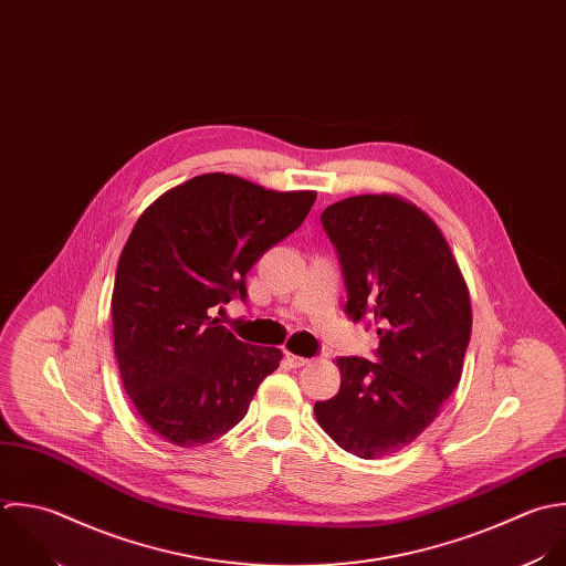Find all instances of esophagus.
Masks as SVG:
<instances>
[{
    "label": "esophagus",
    "instance_id": "esophagus-1",
    "mask_svg": "<svg viewBox=\"0 0 566 566\" xmlns=\"http://www.w3.org/2000/svg\"><path fill=\"white\" fill-rule=\"evenodd\" d=\"M286 361H289L291 368H302V366H306L311 359L300 357V355H293V353H286Z\"/></svg>",
    "mask_w": 566,
    "mask_h": 566
}]
</instances>
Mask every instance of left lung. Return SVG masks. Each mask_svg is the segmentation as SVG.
I'll use <instances>...</instances> for the list:
<instances>
[{
	"label": "left lung",
	"mask_w": 566,
	"mask_h": 566,
	"mask_svg": "<svg viewBox=\"0 0 566 566\" xmlns=\"http://www.w3.org/2000/svg\"><path fill=\"white\" fill-rule=\"evenodd\" d=\"M346 313L377 326V361L339 357V392L315 403L322 430L359 459L410 446L461 381L472 335L468 284L441 229L417 205L366 193L322 213Z\"/></svg>",
	"instance_id": "left-lung-1"
}]
</instances>
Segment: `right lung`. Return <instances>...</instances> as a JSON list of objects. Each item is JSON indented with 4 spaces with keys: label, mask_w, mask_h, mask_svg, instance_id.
<instances>
[{
    "label": "right lung",
    "mask_w": 566,
    "mask_h": 566,
    "mask_svg": "<svg viewBox=\"0 0 566 566\" xmlns=\"http://www.w3.org/2000/svg\"><path fill=\"white\" fill-rule=\"evenodd\" d=\"M315 198L216 171L165 191L134 224L112 293L114 355L129 401L160 439H220L277 370L282 350L240 342L213 313L247 302V273Z\"/></svg>",
    "instance_id": "right-lung-1"
}]
</instances>
